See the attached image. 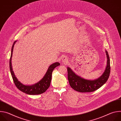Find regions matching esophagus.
<instances>
[{"instance_id": "1", "label": "esophagus", "mask_w": 121, "mask_h": 121, "mask_svg": "<svg viewBox=\"0 0 121 121\" xmlns=\"http://www.w3.org/2000/svg\"><path fill=\"white\" fill-rule=\"evenodd\" d=\"M62 63H63L64 64L67 63V62H68V59H67V57H66L65 56H63L62 59Z\"/></svg>"}]
</instances>
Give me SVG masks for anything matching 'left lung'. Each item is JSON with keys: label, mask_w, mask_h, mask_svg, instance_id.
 Returning a JSON list of instances; mask_svg holds the SVG:
<instances>
[{"label": "left lung", "mask_w": 121, "mask_h": 121, "mask_svg": "<svg viewBox=\"0 0 121 121\" xmlns=\"http://www.w3.org/2000/svg\"><path fill=\"white\" fill-rule=\"evenodd\" d=\"M105 53L107 59L106 68L102 74L97 79L94 80L85 79L76 74L69 67H67L68 79L73 89L80 92H93L99 89L106 82L110 73V60L106 50Z\"/></svg>", "instance_id": "8db88e82"}]
</instances>
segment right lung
Instances as JSON below:
<instances>
[{
	"label": "right lung",
	"mask_w": 121,
	"mask_h": 121,
	"mask_svg": "<svg viewBox=\"0 0 121 121\" xmlns=\"http://www.w3.org/2000/svg\"><path fill=\"white\" fill-rule=\"evenodd\" d=\"M17 41H15L12 46L11 51V56L9 60V69L10 73L15 86L19 90L22 92L29 95H38L44 93L49 88L50 85L52 75L54 69L57 66L60 65V64L59 62H56L51 64L45 74L43 77L37 83L31 85H26L22 83L19 80L17 79L14 74V71L12 69L11 60L13 54V48L15 43Z\"/></svg>",
	"instance_id": "1"
}]
</instances>
